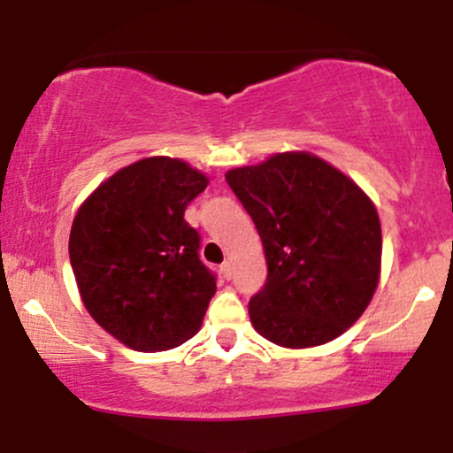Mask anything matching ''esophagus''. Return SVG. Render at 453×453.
Masks as SVG:
<instances>
[{
    "instance_id": "obj_1",
    "label": "esophagus",
    "mask_w": 453,
    "mask_h": 453,
    "mask_svg": "<svg viewBox=\"0 0 453 453\" xmlns=\"http://www.w3.org/2000/svg\"><path fill=\"white\" fill-rule=\"evenodd\" d=\"M232 262H223L221 264V274H223V277H226V279H232Z\"/></svg>"
}]
</instances>
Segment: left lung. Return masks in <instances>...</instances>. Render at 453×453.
Listing matches in <instances>:
<instances>
[{"mask_svg":"<svg viewBox=\"0 0 453 453\" xmlns=\"http://www.w3.org/2000/svg\"><path fill=\"white\" fill-rule=\"evenodd\" d=\"M256 223L268 264L249 303L264 339L288 349L334 341L371 304L381 277V223L347 174L306 150L226 173Z\"/></svg>","mask_w":453,"mask_h":453,"instance_id":"1","label":"left lung"}]
</instances>
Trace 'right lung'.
Here are the masks:
<instances>
[{
    "instance_id": "right-lung-1",
    "label": "right lung",
    "mask_w": 453,
    "mask_h": 453,
    "mask_svg": "<svg viewBox=\"0 0 453 453\" xmlns=\"http://www.w3.org/2000/svg\"><path fill=\"white\" fill-rule=\"evenodd\" d=\"M206 185L183 159L144 157L104 180L76 212L70 264L81 300L129 349H173L200 330L217 283L185 209Z\"/></svg>"
}]
</instances>
